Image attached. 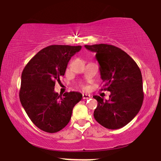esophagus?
I'll use <instances>...</instances> for the list:
<instances>
[{
	"label": "esophagus",
	"mask_w": 161,
	"mask_h": 161,
	"mask_svg": "<svg viewBox=\"0 0 161 161\" xmlns=\"http://www.w3.org/2000/svg\"><path fill=\"white\" fill-rule=\"evenodd\" d=\"M90 95H89V94H83V99H90Z\"/></svg>",
	"instance_id": "obj_1"
}]
</instances>
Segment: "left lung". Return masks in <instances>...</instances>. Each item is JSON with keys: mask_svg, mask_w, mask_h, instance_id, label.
I'll use <instances>...</instances> for the list:
<instances>
[{"mask_svg": "<svg viewBox=\"0 0 161 161\" xmlns=\"http://www.w3.org/2000/svg\"><path fill=\"white\" fill-rule=\"evenodd\" d=\"M84 47L96 53L101 78L106 86L104 90L111 92L108 100L93 96L98 102L94 118L107 129H120L136 116L142 105L144 92L140 69L126 52L113 45Z\"/></svg>", "mask_w": 161, "mask_h": 161, "instance_id": "8db88e82", "label": "left lung"}]
</instances>
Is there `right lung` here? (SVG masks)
Wrapping results in <instances>:
<instances>
[{
	"label": "right lung",
	"mask_w": 161,
	"mask_h": 161,
	"mask_svg": "<svg viewBox=\"0 0 161 161\" xmlns=\"http://www.w3.org/2000/svg\"><path fill=\"white\" fill-rule=\"evenodd\" d=\"M81 46L51 45L39 51L25 65L21 77L19 99L28 118L47 133L60 131L69 124L73 108L82 99L78 92H55L71 58Z\"/></svg>",
	"instance_id": "obj_1"
}]
</instances>
